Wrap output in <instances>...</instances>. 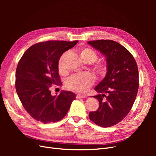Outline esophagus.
<instances>
[{"instance_id": "esophagus-1", "label": "esophagus", "mask_w": 156, "mask_h": 156, "mask_svg": "<svg viewBox=\"0 0 156 156\" xmlns=\"http://www.w3.org/2000/svg\"><path fill=\"white\" fill-rule=\"evenodd\" d=\"M87 96L85 95H77L76 96V98L77 99H81V98H85Z\"/></svg>"}]
</instances>
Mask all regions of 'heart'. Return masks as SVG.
I'll use <instances>...</instances> for the list:
<instances>
[{"instance_id": "obj_1", "label": "heart", "mask_w": 156, "mask_h": 156, "mask_svg": "<svg viewBox=\"0 0 156 156\" xmlns=\"http://www.w3.org/2000/svg\"><path fill=\"white\" fill-rule=\"evenodd\" d=\"M79 54L81 59L86 63H94L98 59V54L93 49L88 48H82L79 49ZM64 56L60 58L58 62V69L60 72H64ZM94 69L100 75L106 73L107 66L105 63L97 62L94 64ZM94 78L90 73L74 75L69 78L66 83V87L69 90L77 93H85L92 86Z\"/></svg>"}]
</instances>
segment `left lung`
Listing matches in <instances>:
<instances>
[{
  "label": "left lung",
  "mask_w": 156,
  "mask_h": 156,
  "mask_svg": "<svg viewBox=\"0 0 156 156\" xmlns=\"http://www.w3.org/2000/svg\"><path fill=\"white\" fill-rule=\"evenodd\" d=\"M88 44L105 56L107 66L105 77L94 88L99 94L93 97L100 105L89 112V119L108 127L123 120L133 105L139 89L138 67L130 52L116 41L100 40Z\"/></svg>",
  "instance_id": "left-lung-1"
}]
</instances>
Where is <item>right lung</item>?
<instances>
[{"label": "right lung", "mask_w": 156, "mask_h": 156, "mask_svg": "<svg viewBox=\"0 0 156 156\" xmlns=\"http://www.w3.org/2000/svg\"><path fill=\"white\" fill-rule=\"evenodd\" d=\"M78 41H47L32 45L22 56L16 73V89L26 111L44 124L56 122L66 115L76 99L69 91L52 96V84H60L58 61Z\"/></svg>", "instance_id": "add662e5"}]
</instances>
